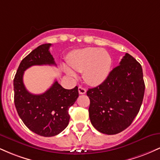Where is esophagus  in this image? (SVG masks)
I'll list each match as a JSON object with an SVG mask.
<instances>
[{
	"label": "esophagus",
	"instance_id": "1",
	"mask_svg": "<svg viewBox=\"0 0 160 160\" xmlns=\"http://www.w3.org/2000/svg\"><path fill=\"white\" fill-rule=\"evenodd\" d=\"M78 92H79V94L82 95V94H85V93L86 92V89H84V88L82 87V86H79Z\"/></svg>",
	"mask_w": 160,
	"mask_h": 160
}]
</instances>
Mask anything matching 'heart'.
<instances>
[{
  "label": "heart",
  "instance_id": "heart-1",
  "mask_svg": "<svg viewBox=\"0 0 160 160\" xmlns=\"http://www.w3.org/2000/svg\"><path fill=\"white\" fill-rule=\"evenodd\" d=\"M68 61L75 71L83 72L84 80L91 86H98L108 78L113 63L108 51L94 47L75 51L70 55ZM65 71L69 76L76 77L68 68H65Z\"/></svg>",
  "mask_w": 160,
  "mask_h": 160
}]
</instances>
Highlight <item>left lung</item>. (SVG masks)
Returning a JSON list of instances; mask_svg holds the SVG:
<instances>
[{
  "label": "left lung",
  "mask_w": 160,
  "mask_h": 160,
  "mask_svg": "<svg viewBox=\"0 0 160 160\" xmlns=\"http://www.w3.org/2000/svg\"><path fill=\"white\" fill-rule=\"evenodd\" d=\"M145 85L141 65L128 53L102 84L89 89V118L92 126L107 135L120 133L138 113Z\"/></svg>",
  "instance_id": "obj_1"
}]
</instances>
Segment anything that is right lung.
Masks as SVG:
<instances>
[{"mask_svg":"<svg viewBox=\"0 0 160 160\" xmlns=\"http://www.w3.org/2000/svg\"><path fill=\"white\" fill-rule=\"evenodd\" d=\"M51 43L37 47L22 60L13 80L14 103L24 124L40 136L52 137L68 125V110L79 96L78 87L65 89L55 81L43 94H32L23 83L24 72L33 65H56L50 52Z\"/></svg>","mask_w":160,"mask_h":160,"instance_id":"add662e5","label":"right lung"}]
</instances>
